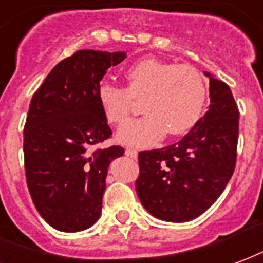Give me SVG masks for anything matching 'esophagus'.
<instances>
[{
    "instance_id": "obj_1",
    "label": "esophagus",
    "mask_w": 263,
    "mask_h": 263,
    "mask_svg": "<svg viewBox=\"0 0 263 263\" xmlns=\"http://www.w3.org/2000/svg\"><path fill=\"white\" fill-rule=\"evenodd\" d=\"M124 153H126V155H127V157L133 158V160H136V158H137V151L134 150V148H126V151H124Z\"/></svg>"
}]
</instances>
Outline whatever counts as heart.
<instances>
[{"label":"heart","instance_id":"1","mask_svg":"<svg viewBox=\"0 0 263 263\" xmlns=\"http://www.w3.org/2000/svg\"><path fill=\"white\" fill-rule=\"evenodd\" d=\"M126 88L102 82L98 101L110 124H122L133 110L134 99H143L141 118L129 120L118 132L127 145H151L168 133L181 136L200 120L208 99V85L195 67L145 57L126 70Z\"/></svg>","mask_w":263,"mask_h":263}]
</instances>
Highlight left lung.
Instances as JSON below:
<instances>
[{"label": "left lung", "mask_w": 263, "mask_h": 263, "mask_svg": "<svg viewBox=\"0 0 263 263\" xmlns=\"http://www.w3.org/2000/svg\"><path fill=\"white\" fill-rule=\"evenodd\" d=\"M210 80V106L178 143L139 153L136 191L154 217L185 223L208 210L223 193L237 161L239 112L230 87Z\"/></svg>", "instance_id": "left-lung-1"}]
</instances>
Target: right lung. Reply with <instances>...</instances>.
<instances>
[{
  "instance_id": "1",
  "label": "right lung",
  "mask_w": 263,
  "mask_h": 263,
  "mask_svg": "<svg viewBox=\"0 0 263 263\" xmlns=\"http://www.w3.org/2000/svg\"><path fill=\"white\" fill-rule=\"evenodd\" d=\"M124 59V51H76L32 97L24 129L26 183L40 216L59 231H82L101 217L108 168L124 150L99 148L112 130L98 88Z\"/></svg>"
}]
</instances>
